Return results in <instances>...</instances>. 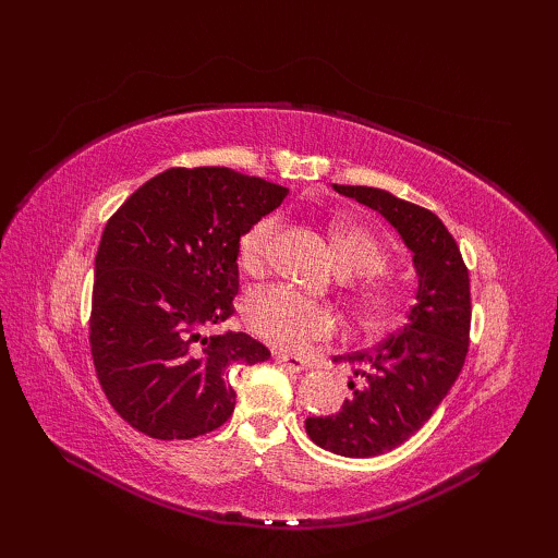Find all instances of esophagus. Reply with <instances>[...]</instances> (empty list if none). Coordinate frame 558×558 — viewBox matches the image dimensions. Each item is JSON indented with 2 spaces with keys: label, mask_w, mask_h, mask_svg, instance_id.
Wrapping results in <instances>:
<instances>
[{
  "label": "esophagus",
  "mask_w": 558,
  "mask_h": 558,
  "mask_svg": "<svg viewBox=\"0 0 558 558\" xmlns=\"http://www.w3.org/2000/svg\"><path fill=\"white\" fill-rule=\"evenodd\" d=\"M277 361L289 367L291 373H302V369H307V363L300 356H293V353H277Z\"/></svg>",
  "instance_id": "esophagus-1"
}]
</instances>
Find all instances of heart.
Wrapping results in <instances>:
<instances>
[{"instance_id": "b5f03b06", "label": "heart", "mask_w": 558, "mask_h": 558, "mask_svg": "<svg viewBox=\"0 0 558 558\" xmlns=\"http://www.w3.org/2000/svg\"><path fill=\"white\" fill-rule=\"evenodd\" d=\"M277 234V218H260L240 240V265L248 272H258L265 265L269 246ZM332 260L337 272L347 279L373 277L388 267V253L373 230L351 221L335 218L328 228ZM353 305L359 320L373 332H391L400 328L412 310L408 289L384 279H367L353 289ZM246 326L263 340L277 347H298L310 340H326L335 332V314L300 298L286 286H265L248 293L244 302Z\"/></svg>"}]
</instances>
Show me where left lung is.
<instances>
[{"label": "left lung", "instance_id": "left-lung-1", "mask_svg": "<svg viewBox=\"0 0 558 558\" xmlns=\"http://www.w3.org/2000/svg\"><path fill=\"white\" fill-rule=\"evenodd\" d=\"M332 189L379 211L400 232L418 277L404 328L375 349L340 359L356 377L342 410L305 421L318 447L369 459L410 440L459 379L470 342V277L459 244L433 211L367 185Z\"/></svg>", "mask_w": 558, "mask_h": 558}]
</instances>
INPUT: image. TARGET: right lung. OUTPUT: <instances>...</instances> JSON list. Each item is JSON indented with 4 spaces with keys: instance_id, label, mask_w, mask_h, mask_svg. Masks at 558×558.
<instances>
[{
    "instance_id": "1",
    "label": "right lung",
    "mask_w": 558,
    "mask_h": 558,
    "mask_svg": "<svg viewBox=\"0 0 558 558\" xmlns=\"http://www.w3.org/2000/svg\"><path fill=\"white\" fill-rule=\"evenodd\" d=\"M289 189L228 167H172L118 209L95 256L90 351L111 408L156 440H191L234 410L232 365L269 351L246 332L202 337L240 291V240Z\"/></svg>"
}]
</instances>
